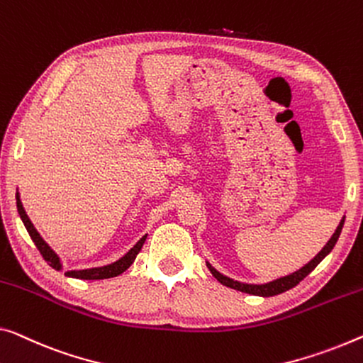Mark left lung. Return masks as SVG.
Returning <instances> with one entry per match:
<instances>
[{"label": "left lung", "mask_w": 363, "mask_h": 363, "mask_svg": "<svg viewBox=\"0 0 363 363\" xmlns=\"http://www.w3.org/2000/svg\"><path fill=\"white\" fill-rule=\"evenodd\" d=\"M342 225H344V217L342 220L339 222V225L336 228V232L333 233V237L330 238V242H328L325 247L320 253H318L313 259L310 261L308 264H305L303 267H300L298 271L292 272V274L289 276H284V277H279L276 281H271L267 284H245V282H238V281H233V279L227 277L224 274H220L219 271L214 269L213 266L209 263H206L209 267V271L213 272V276L219 281L220 284H224V286L230 287V289H235V291L240 292H245V294H252V295H259V297H272V295H277V294H282L289 291V289H292L297 286L300 281H303V279L310 274L311 271L315 269V267L321 263L323 259H325L326 255H330L331 250L334 248V245H336L339 235H341V230H342Z\"/></svg>", "instance_id": "8db88e82"}]
</instances>
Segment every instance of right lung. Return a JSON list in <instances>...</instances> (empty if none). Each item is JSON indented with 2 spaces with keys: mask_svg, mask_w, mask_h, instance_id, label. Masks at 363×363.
I'll return each instance as SVG.
<instances>
[{
  "mask_svg": "<svg viewBox=\"0 0 363 363\" xmlns=\"http://www.w3.org/2000/svg\"><path fill=\"white\" fill-rule=\"evenodd\" d=\"M16 204H18V211H19V216L22 222H24V225L27 228V232H29V235L32 238V242L35 243V247L40 255L43 256V259L47 261V263L53 267V269H61V261L58 258V255L53 252L52 248L48 247V243L45 242L40 237V233L37 232V228L33 227V224L30 222L29 217H27L24 208H22V203H21V198H19V193H16ZM146 237L144 235L139 242L133 247L130 252H128L125 256H121L118 261H115V263L107 264V266H102V267H91V269H81V271H66L65 274L68 277H76V279H84V281H97V279H108V277H116L120 276L121 272H125L128 267H130L133 263H135L138 253L141 252L144 242H146Z\"/></svg>",
  "mask_w": 363,
  "mask_h": 363,
  "instance_id": "right-lung-1",
  "label": "right lung"
}]
</instances>
